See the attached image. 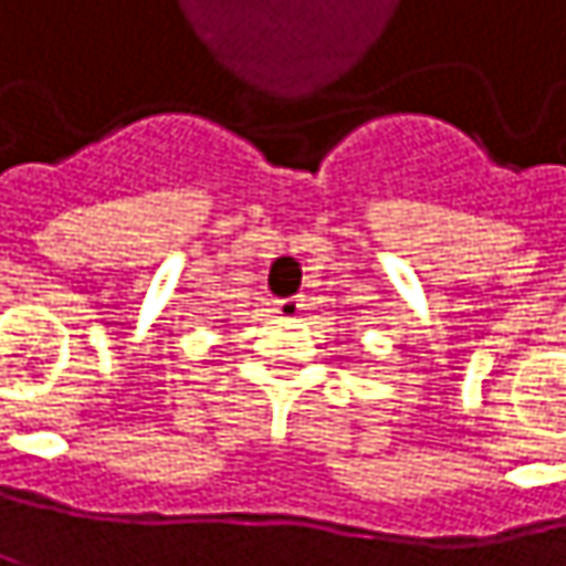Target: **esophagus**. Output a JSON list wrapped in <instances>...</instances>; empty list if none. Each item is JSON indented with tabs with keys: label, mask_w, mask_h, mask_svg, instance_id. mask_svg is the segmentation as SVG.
I'll list each match as a JSON object with an SVG mask.
<instances>
[{
	"label": "esophagus",
	"mask_w": 566,
	"mask_h": 566,
	"mask_svg": "<svg viewBox=\"0 0 566 566\" xmlns=\"http://www.w3.org/2000/svg\"><path fill=\"white\" fill-rule=\"evenodd\" d=\"M276 312H280L283 318H296V315L303 312V300H280V303H276Z\"/></svg>",
	"instance_id": "obj_1"
}]
</instances>
